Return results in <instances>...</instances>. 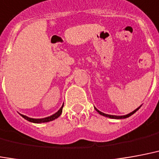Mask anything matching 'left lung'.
<instances>
[{"mask_svg":"<svg viewBox=\"0 0 159 159\" xmlns=\"http://www.w3.org/2000/svg\"><path fill=\"white\" fill-rule=\"evenodd\" d=\"M139 108H140V107H139ZM139 108H137V109H135V110H134L133 112H131V113H130V114H128V115H126V116H110V115H106V114H104V113L100 112V111H99V110H98V109H96V108H95V109H96V110H97L98 112V113H99V114H100L101 116H105V117H109V118H112V119H125V118H127V117H129V116H132V115H133L134 113H136V111H137V110L139 109Z\"/></svg>","mask_w":159,"mask_h":159,"instance_id":"left-lung-1","label":"left lung"}]
</instances>
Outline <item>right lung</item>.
Segmentation results:
<instances>
[{"label":"right lung","mask_w":159,"mask_h":159,"mask_svg":"<svg viewBox=\"0 0 159 159\" xmlns=\"http://www.w3.org/2000/svg\"><path fill=\"white\" fill-rule=\"evenodd\" d=\"M62 109H63V105H62L61 108L59 109L56 114H54L53 116H49V117H46V118H43V119H32V118H29V117H27V116H23V115H21V116H23L24 119H26L27 120H29V121L30 122H33V123H45V122L51 121V120H56V118H58L59 116L61 115Z\"/></svg>","instance_id":"add662e5"}]
</instances>
